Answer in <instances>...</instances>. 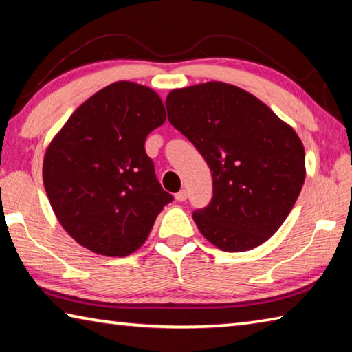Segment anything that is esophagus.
Returning <instances> with one entry per match:
<instances>
[{
  "instance_id": "obj_1",
  "label": "esophagus",
  "mask_w": 352,
  "mask_h": 352,
  "mask_svg": "<svg viewBox=\"0 0 352 352\" xmlns=\"http://www.w3.org/2000/svg\"><path fill=\"white\" fill-rule=\"evenodd\" d=\"M175 199H177V201H186L188 200V190L182 189L180 192L175 194Z\"/></svg>"
}]
</instances>
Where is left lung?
Segmentation results:
<instances>
[{
	"mask_svg": "<svg viewBox=\"0 0 352 352\" xmlns=\"http://www.w3.org/2000/svg\"><path fill=\"white\" fill-rule=\"evenodd\" d=\"M166 109L212 172L210 205L192 212L200 233L223 252L264 243L305 183V147L295 130L253 94L223 82L170 91Z\"/></svg>",
	"mask_w": 352,
	"mask_h": 352,
	"instance_id": "left-lung-1",
	"label": "left lung"
}]
</instances>
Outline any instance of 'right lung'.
<instances>
[{
	"label": "right lung",
	"instance_id": "obj_1",
	"mask_svg": "<svg viewBox=\"0 0 352 352\" xmlns=\"http://www.w3.org/2000/svg\"><path fill=\"white\" fill-rule=\"evenodd\" d=\"M166 121L158 94L115 82L85 100L47 147L43 183L58 222L105 256L140 248L174 197L147 157V135Z\"/></svg>",
	"mask_w": 352,
	"mask_h": 352
}]
</instances>
